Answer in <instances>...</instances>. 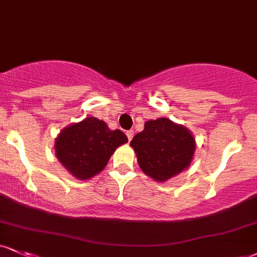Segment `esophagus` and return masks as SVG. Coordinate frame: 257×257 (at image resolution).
Masks as SVG:
<instances>
[{
  "mask_svg": "<svg viewBox=\"0 0 257 257\" xmlns=\"http://www.w3.org/2000/svg\"><path fill=\"white\" fill-rule=\"evenodd\" d=\"M126 137H128V140L131 141L133 137H134V131H128L126 132Z\"/></svg>",
  "mask_w": 257,
  "mask_h": 257,
  "instance_id": "1",
  "label": "esophagus"
}]
</instances>
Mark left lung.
<instances>
[{
  "instance_id": "1",
  "label": "left lung",
  "mask_w": 257,
  "mask_h": 257,
  "mask_svg": "<svg viewBox=\"0 0 257 257\" xmlns=\"http://www.w3.org/2000/svg\"><path fill=\"white\" fill-rule=\"evenodd\" d=\"M131 146L142 171L154 181L165 182L189 168L196 145L185 126L163 117L147 120Z\"/></svg>"
}]
</instances>
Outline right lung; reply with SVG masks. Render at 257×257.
I'll return each instance as SVG.
<instances>
[{"label": "right lung", "instance_id": "add662e5", "mask_svg": "<svg viewBox=\"0 0 257 257\" xmlns=\"http://www.w3.org/2000/svg\"><path fill=\"white\" fill-rule=\"evenodd\" d=\"M125 142L128 138L122 131H111L104 120L87 117L62 129L55 152L69 174L85 181L103 171L116 148Z\"/></svg>", "mask_w": 257, "mask_h": 257}]
</instances>
